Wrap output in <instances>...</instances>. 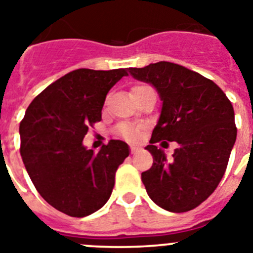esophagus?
<instances>
[{
  "label": "esophagus",
  "mask_w": 253,
  "mask_h": 253,
  "mask_svg": "<svg viewBox=\"0 0 253 253\" xmlns=\"http://www.w3.org/2000/svg\"><path fill=\"white\" fill-rule=\"evenodd\" d=\"M139 147H135V146H131L130 147V152H131V153H137V152L138 151H139Z\"/></svg>",
  "instance_id": "1"
}]
</instances>
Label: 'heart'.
Listing matches in <instances>:
<instances>
[{
    "mask_svg": "<svg viewBox=\"0 0 253 253\" xmlns=\"http://www.w3.org/2000/svg\"><path fill=\"white\" fill-rule=\"evenodd\" d=\"M143 87H147V86L134 87L131 92L139 90V88H143ZM119 131H120V134H122L123 137H125L126 139H130V140L138 139V138H139V135H140V129L137 128V126H133V125H129V124L120 125Z\"/></svg>",
    "mask_w": 253,
    "mask_h": 253,
    "instance_id": "1",
    "label": "heart"
}]
</instances>
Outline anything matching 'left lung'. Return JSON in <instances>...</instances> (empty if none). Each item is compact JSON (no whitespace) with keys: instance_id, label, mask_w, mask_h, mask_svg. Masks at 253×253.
Wrapping results in <instances>:
<instances>
[{"instance_id":"8db88e82","label":"left lung","mask_w":253,"mask_h":253,"mask_svg":"<svg viewBox=\"0 0 253 253\" xmlns=\"http://www.w3.org/2000/svg\"><path fill=\"white\" fill-rule=\"evenodd\" d=\"M129 73L152 84L162 101L146 147L153 156L142 173L147 194L162 209L189 211L213 194L224 175L237 138L233 106L213 81L180 64L158 62ZM160 140L179 143L172 161L154 144Z\"/></svg>"}]
</instances>
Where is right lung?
Returning a JSON list of instances; mask_svg holds the SVG:
<instances>
[{
    "instance_id": "obj_1",
    "label": "right lung",
    "mask_w": 253,
    "mask_h": 253,
    "mask_svg": "<svg viewBox=\"0 0 253 253\" xmlns=\"http://www.w3.org/2000/svg\"><path fill=\"white\" fill-rule=\"evenodd\" d=\"M124 76L125 68L72 71L39 93L20 123V153L35 189L67 215L101 209L129 156L123 140H110L97 153L82 143L88 126L101 120L107 92Z\"/></svg>"
}]
</instances>
